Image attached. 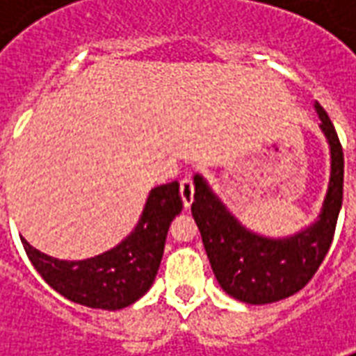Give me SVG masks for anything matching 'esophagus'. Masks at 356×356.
Returning <instances> with one entry per match:
<instances>
[{"label":"esophagus","instance_id":"1","mask_svg":"<svg viewBox=\"0 0 356 356\" xmlns=\"http://www.w3.org/2000/svg\"><path fill=\"white\" fill-rule=\"evenodd\" d=\"M181 196H183V202H185V208H188L193 204L194 198V183L191 175H186L183 181H181Z\"/></svg>","mask_w":356,"mask_h":356}]
</instances>
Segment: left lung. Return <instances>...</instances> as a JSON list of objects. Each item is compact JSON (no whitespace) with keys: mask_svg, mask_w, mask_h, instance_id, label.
Segmentation results:
<instances>
[{"mask_svg":"<svg viewBox=\"0 0 356 356\" xmlns=\"http://www.w3.org/2000/svg\"><path fill=\"white\" fill-rule=\"evenodd\" d=\"M321 127L330 143L332 175L318 221L296 236L273 240L246 231L225 209L206 181L194 177L193 217L217 282L238 301L263 305L305 288L328 254L343 202V148L332 120L316 102Z\"/></svg>","mask_w":356,"mask_h":356,"instance_id":"left-lung-1","label":"left lung"}]
</instances>
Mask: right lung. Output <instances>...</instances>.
Returning <instances> with one entry per match:
<instances>
[{
  "instance_id": "1",
  "label": "right lung",
  "mask_w": 356,
  "mask_h": 356,
  "mask_svg": "<svg viewBox=\"0 0 356 356\" xmlns=\"http://www.w3.org/2000/svg\"><path fill=\"white\" fill-rule=\"evenodd\" d=\"M181 209L177 181L156 186L148 194L135 231L110 252L83 261H60L20 240L28 259L53 290L80 305L116 311L135 303L150 290L170 225Z\"/></svg>"
}]
</instances>
